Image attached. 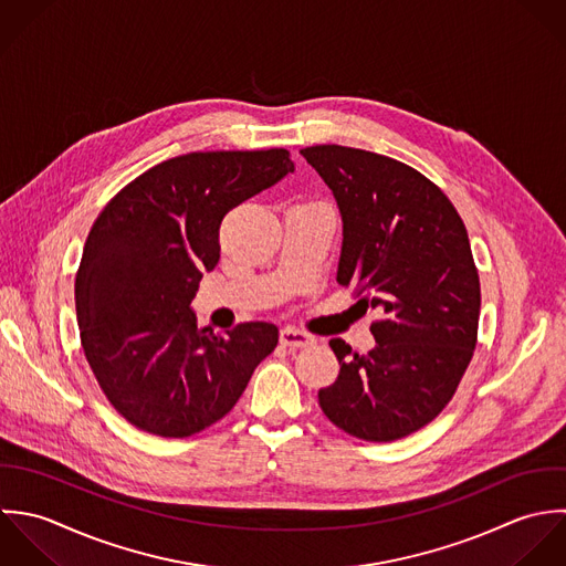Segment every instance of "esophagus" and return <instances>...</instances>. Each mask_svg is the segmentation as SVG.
I'll list each match as a JSON object with an SVG mask.
<instances>
[{"mask_svg": "<svg viewBox=\"0 0 566 566\" xmlns=\"http://www.w3.org/2000/svg\"><path fill=\"white\" fill-rule=\"evenodd\" d=\"M280 343L286 345V347H306V345L315 343V337H311L302 331H295V328H282L280 331Z\"/></svg>", "mask_w": 566, "mask_h": 566, "instance_id": "obj_1", "label": "esophagus"}]
</instances>
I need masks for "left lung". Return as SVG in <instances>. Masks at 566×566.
<instances>
[{"label":"left lung","instance_id":"1","mask_svg":"<svg viewBox=\"0 0 566 566\" xmlns=\"http://www.w3.org/2000/svg\"><path fill=\"white\" fill-rule=\"evenodd\" d=\"M302 155L339 208L337 282L380 315L371 352L331 340L339 378L319 407L354 438L394 442L449 405L472 358L481 291L468 233L444 192L391 157L337 144Z\"/></svg>","mask_w":566,"mask_h":566}]
</instances>
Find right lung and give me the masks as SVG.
Returning a JSON list of instances; mask_svg holds the SVG:
<instances>
[{"instance_id": "1", "label": "right lung", "mask_w": 566, "mask_h": 566, "mask_svg": "<svg viewBox=\"0 0 566 566\" xmlns=\"http://www.w3.org/2000/svg\"><path fill=\"white\" fill-rule=\"evenodd\" d=\"M295 170L289 150L190 153L130 181L92 227L76 275L85 356L137 429L188 438L219 422L277 345L269 322L217 335L190 308L227 212Z\"/></svg>"}]
</instances>
